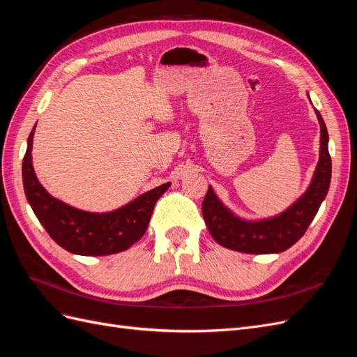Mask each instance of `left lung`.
<instances>
[{"label": "left lung", "instance_id": "1", "mask_svg": "<svg viewBox=\"0 0 357 357\" xmlns=\"http://www.w3.org/2000/svg\"><path fill=\"white\" fill-rule=\"evenodd\" d=\"M320 123L319 162L308 189L283 213L268 219L245 220L234 214L208 188L202 201V215L213 238L220 245L241 253H282L305 234L326 198L332 162L328 150L329 135L321 114L314 109Z\"/></svg>", "mask_w": 357, "mask_h": 357}]
</instances>
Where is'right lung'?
<instances>
[{
  "label": "right lung",
  "instance_id": "right-lung-1",
  "mask_svg": "<svg viewBox=\"0 0 357 357\" xmlns=\"http://www.w3.org/2000/svg\"><path fill=\"white\" fill-rule=\"evenodd\" d=\"M34 132L36 126L28 137V147L22 162L24 189L32 211L53 241L74 255L107 256L125 252L142 238L147 231L156 201L171 186L169 181L113 211L91 213L79 210L53 198L40 185L31 155Z\"/></svg>",
  "mask_w": 357,
  "mask_h": 357
}]
</instances>
